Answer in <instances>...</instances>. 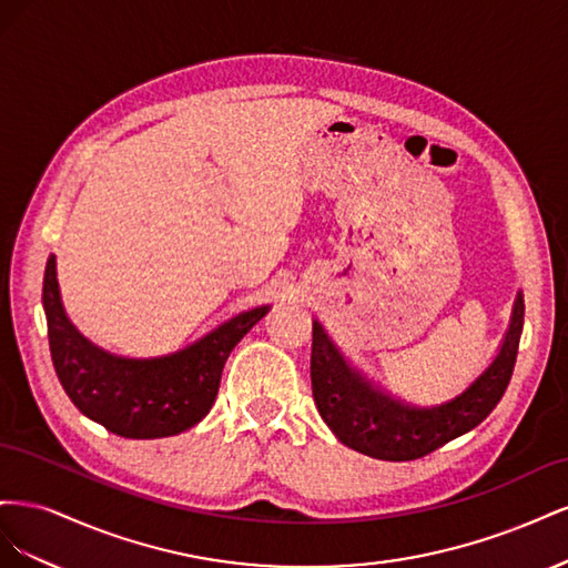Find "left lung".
Wrapping results in <instances>:
<instances>
[{
  "label": "left lung",
  "mask_w": 568,
  "mask_h": 568,
  "mask_svg": "<svg viewBox=\"0 0 568 568\" xmlns=\"http://www.w3.org/2000/svg\"><path fill=\"white\" fill-rule=\"evenodd\" d=\"M524 329V294L511 305L509 326L490 365L455 398L412 405L359 372L313 320L311 379L320 417L348 448L386 462H407L438 450L484 422L507 390Z\"/></svg>",
  "instance_id": "left-lung-1"
}]
</instances>
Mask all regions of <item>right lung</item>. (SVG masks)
Instances as JSON below:
<instances>
[{"instance_id":"right-lung-1","label":"right lung","mask_w":568,"mask_h":568,"mask_svg":"<svg viewBox=\"0 0 568 568\" xmlns=\"http://www.w3.org/2000/svg\"><path fill=\"white\" fill-rule=\"evenodd\" d=\"M42 305L51 359L68 398L111 434L136 440L182 434L209 415L230 353L270 311L255 305L168 355H115L82 336L65 315L54 253L44 267Z\"/></svg>"}]
</instances>
